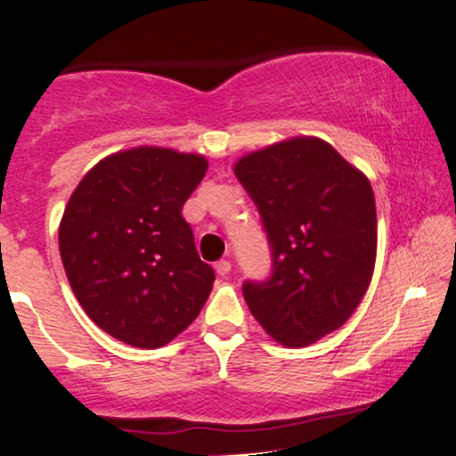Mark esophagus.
<instances>
[{"instance_id": "34e87169", "label": "esophagus", "mask_w": 456, "mask_h": 456, "mask_svg": "<svg viewBox=\"0 0 456 456\" xmlns=\"http://www.w3.org/2000/svg\"><path fill=\"white\" fill-rule=\"evenodd\" d=\"M230 266H232V265H230V262L228 260H219V262H216V271H217V275H228V273H230Z\"/></svg>"}]
</instances>
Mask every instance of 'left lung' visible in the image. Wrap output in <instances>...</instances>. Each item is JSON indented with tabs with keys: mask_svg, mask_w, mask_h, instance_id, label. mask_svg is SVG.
<instances>
[{
	"mask_svg": "<svg viewBox=\"0 0 456 456\" xmlns=\"http://www.w3.org/2000/svg\"><path fill=\"white\" fill-rule=\"evenodd\" d=\"M271 245L265 281H243L251 315L277 344L305 347L347 322L371 283L376 198L361 170L320 138H290L234 164Z\"/></svg>",
	"mask_w": 456,
	"mask_h": 456,
	"instance_id": "left-lung-1",
	"label": "left lung"
}]
</instances>
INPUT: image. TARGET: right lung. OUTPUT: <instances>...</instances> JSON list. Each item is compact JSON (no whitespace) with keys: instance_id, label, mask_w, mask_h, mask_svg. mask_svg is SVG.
<instances>
[{"instance_id":"obj_1","label":"right lung","mask_w":456,"mask_h":456,"mask_svg":"<svg viewBox=\"0 0 456 456\" xmlns=\"http://www.w3.org/2000/svg\"><path fill=\"white\" fill-rule=\"evenodd\" d=\"M207 159L164 147L109 155L83 176L59 224V254L80 307L104 333L162 347L196 320L216 273L181 216Z\"/></svg>"}]
</instances>
